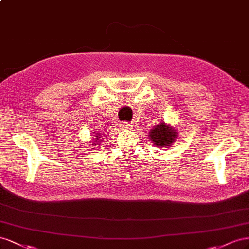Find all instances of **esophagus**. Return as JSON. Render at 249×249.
I'll return each instance as SVG.
<instances>
[{
  "label": "esophagus",
  "instance_id": "1",
  "mask_svg": "<svg viewBox=\"0 0 249 249\" xmlns=\"http://www.w3.org/2000/svg\"><path fill=\"white\" fill-rule=\"evenodd\" d=\"M121 126H122L123 129H132V125L129 124L128 122H123L121 124Z\"/></svg>",
  "mask_w": 249,
  "mask_h": 249
}]
</instances>
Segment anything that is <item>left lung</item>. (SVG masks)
Instances as JSON below:
<instances>
[{"instance_id": "left-lung-1", "label": "left lung", "mask_w": 249, "mask_h": 249, "mask_svg": "<svg viewBox=\"0 0 249 249\" xmlns=\"http://www.w3.org/2000/svg\"><path fill=\"white\" fill-rule=\"evenodd\" d=\"M177 136L176 130L170 125L166 123H160L156 125L153 129L149 132V139H150L153 144L158 147H169L171 146Z\"/></svg>"}]
</instances>
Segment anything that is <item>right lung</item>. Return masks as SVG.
I'll use <instances>...</instances> for the list:
<instances>
[{
	"label": "right lung",
	"instance_id": "right-lung-1",
	"mask_svg": "<svg viewBox=\"0 0 249 249\" xmlns=\"http://www.w3.org/2000/svg\"><path fill=\"white\" fill-rule=\"evenodd\" d=\"M99 138H100V136H97V138H94V140H95V142H94V143H99ZM103 139V138H102Z\"/></svg>",
	"mask_w": 249,
	"mask_h": 249
}]
</instances>
